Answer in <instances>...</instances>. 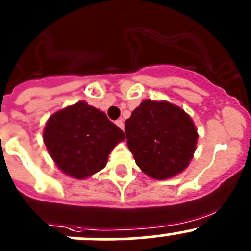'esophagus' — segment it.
I'll list each match as a JSON object with an SVG mask.
<instances>
[{"mask_svg": "<svg viewBox=\"0 0 251 251\" xmlns=\"http://www.w3.org/2000/svg\"><path fill=\"white\" fill-rule=\"evenodd\" d=\"M115 124H116V125L119 126V127L121 128V130H124V126H125V125H124L123 119H119V120H116V121H115Z\"/></svg>", "mask_w": 251, "mask_h": 251, "instance_id": "obj_1", "label": "esophagus"}]
</instances>
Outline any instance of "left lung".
I'll return each mask as SVG.
<instances>
[{
	"label": "left lung",
	"instance_id": "8db88e82",
	"mask_svg": "<svg viewBox=\"0 0 251 251\" xmlns=\"http://www.w3.org/2000/svg\"><path fill=\"white\" fill-rule=\"evenodd\" d=\"M125 133L136 164L158 180L182 172L198 142L190 116L167 101H142L126 120Z\"/></svg>",
	"mask_w": 251,
	"mask_h": 251
}]
</instances>
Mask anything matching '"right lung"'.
<instances>
[{
	"label": "right lung",
	"instance_id": "1",
	"mask_svg": "<svg viewBox=\"0 0 251 251\" xmlns=\"http://www.w3.org/2000/svg\"><path fill=\"white\" fill-rule=\"evenodd\" d=\"M125 138L103 111L84 101L53 114L46 123L44 142L58 169L83 179L105 167L111 150Z\"/></svg>",
	"mask_w": 251,
	"mask_h": 251
}]
</instances>
